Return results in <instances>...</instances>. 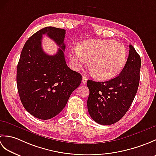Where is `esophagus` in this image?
I'll use <instances>...</instances> for the list:
<instances>
[{
	"label": "esophagus",
	"instance_id": "34e87169",
	"mask_svg": "<svg viewBox=\"0 0 156 156\" xmlns=\"http://www.w3.org/2000/svg\"><path fill=\"white\" fill-rule=\"evenodd\" d=\"M87 80H88V79H87V77H86V76H83V77H82V84H87Z\"/></svg>",
	"mask_w": 156,
	"mask_h": 156
}]
</instances>
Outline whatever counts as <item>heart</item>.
Segmentation results:
<instances>
[{"mask_svg":"<svg viewBox=\"0 0 156 156\" xmlns=\"http://www.w3.org/2000/svg\"><path fill=\"white\" fill-rule=\"evenodd\" d=\"M69 58L76 68L80 69L90 60L89 70L99 80H109L118 76L124 69L127 59L125 45L112 40H89L79 44L78 49L72 50Z\"/></svg>","mask_w":156,"mask_h":156,"instance_id":"heart-1","label":"heart"}]
</instances>
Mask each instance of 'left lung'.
Returning a JSON list of instances; mask_svg holds the SVG:
<instances>
[{
  "label": "left lung",
  "mask_w": 156,
  "mask_h": 156,
  "mask_svg": "<svg viewBox=\"0 0 156 156\" xmlns=\"http://www.w3.org/2000/svg\"><path fill=\"white\" fill-rule=\"evenodd\" d=\"M140 68V56L129 45L126 65L118 76L102 82L88 80V111L96 122L112 125L125 115L137 93Z\"/></svg>",
  "instance_id": "8db88e82"
}]
</instances>
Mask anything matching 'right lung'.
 Here are the masks:
<instances>
[{
  "instance_id": "right-lung-1",
  "label": "right lung",
  "mask_w": 156,
  "mask_h": 156,
  "mask_svg": "<svg viewBox=\"0 0 156 156\" xmlns=\"http://www.w3.org/2000/svg\"><path fill=\"white\" fill-rule=\"evenodd\" d=\"M46 34L61 48L57 54H45L41 47ZM66 30L47 27L36 32L23 46L16 69V84L23 107L35 117L47 120L58 115L82 76L66 64L64 51Z\"/></svg>"
}]
</instances>
